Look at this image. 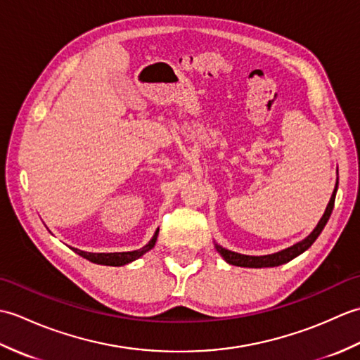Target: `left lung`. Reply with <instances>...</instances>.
<instances>
[{
  "label": "left lung",
  "instance_id": "obj_1",
  "mask_svg": "<svg viewBox=\"0 0 360 360\" xmlns=\"http://www.w3.org/2000/svg\"><path fill=\"white\" fill-rule=\"evenodd\" d=\"M338 187H339V178H338V181H335V187H334V192L331 195V200H330V202H328L325 213L322 215V218H320L317 226L314 227V231H312L304 240L295 243L294 246L286 248L280 252H275V254L258 257V255L238 254V252H232L223 246H219L218 243H215L217 252L224 258V262H227L229 264H233V266H240V267H275V266H280V264H285V263L290 262V259H294L295 257L303 254L304 250H308L312 246V243L319 238V235L322 233V231L328 223V219H330V217H331V212L334 209V201H335V193H338Z\"/></svg>",
  "mask_w": 360,
  "mask_h": 360
}]
</instances>
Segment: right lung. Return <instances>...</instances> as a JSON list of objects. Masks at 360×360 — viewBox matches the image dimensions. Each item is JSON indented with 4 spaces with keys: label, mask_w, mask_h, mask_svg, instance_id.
Wrapping results in <instances>:
<instances>
[{
    "label": "right lung",
    "mask_w": 360,
    "mask_h": 360,
    "mask_svg": "<svg viewBox=\"0 0 360 360\" xmlns=\"http://www.w3.org/2000/svg\"><path fill=\"white\" fill-rule=\"evenodd\" d=\"M158 233H159V229H156L155 235H153V238L145 244L143 248L137 249V250H129V252H110V254H96V252H85V250H80V249H75L72 248V250L75 254H79L80 257L89 259V262H93L96 264H103V266H125L128 263L134 262V259L141 258L143 254H147L148 250H151L155 248L156 240H158Z\"/></svg>",
    "instance_id": "right-lung-1"
}]
</instances>
